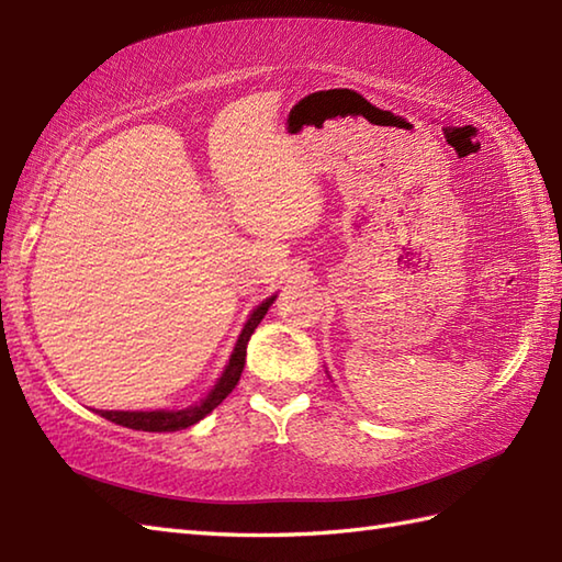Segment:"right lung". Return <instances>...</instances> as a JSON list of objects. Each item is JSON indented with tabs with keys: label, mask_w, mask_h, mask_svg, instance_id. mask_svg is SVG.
I'll list each match as a JSON object with an SVG mask.
<instances>
[{
	"label": "right lung",
	"mask_w": 562,
	"mask_h": 562,
	"mask_svg": "<svg viewBox=\"0 0 562 562\" xmlns=\"http://www.w3.org/2000/svg\"><path fill=\"white\" fill-rule=\"evenodd\" d=\"M274 296L278 294H272L270 300L256 306L254 314L248 316L241 336H238V340H236V348L229 357V364H226L220 381L207 393L205 401L198 405H190V408H186V411H99V415L115 425H123L130 429H142V432H176V429H186L190 425L200 423L202 417L217 408V405L236 389L238 379H241V372H244V364H246V345H248L250 336H254V330L258 328L262 316L268 314V308L272 306Z\"/></svg>",
	"instance_id": "right-lung-1"
}]
</instances>
